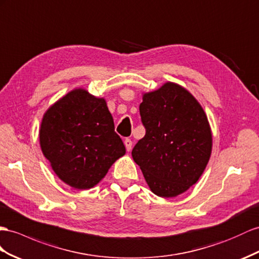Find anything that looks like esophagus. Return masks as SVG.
<instances>
[{
	"label": "esophagus",
	"mask_w": 259,
	"mask_h": 259,
	"mask_svg": "<svg viewBox=\"0 0 259 259\" xmlns=\"http://www.w3.org/2000/svg\"><path fill=\"white\" fill-rule=\"evenodd\" d=\"M124 147L125 149H127V151H131V148H132V141L130 140V139H125L124 140Z\"/></svg>",
	"instance_id": "obj_1"
}]
</instances>
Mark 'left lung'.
I'll use <instances>...</instances> for the list:
<instances>
[{"mask_svg":"<svg viewBox=\"0 0 259 259\" xmlns=\"http://www.w3.org/2000/svg\"><path fill=\"white\" fill-rule=\"evenodd\" d=\"M145 136L132 150L152 193L170 198L198 182L212 150V135L201 105L183 86L167 82L143 94Z\"/></svg>","mask_w":259,"mask_h":259,"instance_id":"obj_1","label":"left lung"}]
</instances>
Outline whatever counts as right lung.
<instances>
[{
    "label": "right lung",
    "instance_id": "add662e5",
    "mask_svg": "<svg viewBox=\"0 0 259 259\" xmlns=\"http://www.w3.org/2000/svg\"><path fill=\"white\" fill-rule=\"evenodd\" d=\"M39 140L56 175L75 189L101 182L125 153L104 98L76 89L45 112Z\"/></svg>",
    "mask_w": 259,
    "mask_h": 259
}]
</instances>
